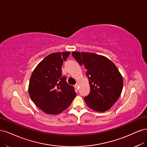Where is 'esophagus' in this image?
Segmentation results:
<instances>
[{
	"label": "esophagus",
	"instance_id": "obj_1",
	"mask_svg": "<svg viewBox=\"0 0 147 147\" xmlns=\"http://www.w3.org/2000/svg\"><path fill=\"white\" fill-rule=\"evenodd\" d=\"M78 87H79V85L77 84H76L75 85V87L76 88H78Z\"/></svg>",
	"mask_w": 147,
	"mask_h": 147
}]
</instances>
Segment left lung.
I'll list each match as a JSON object with an SVG mask.
<instances>
[{
  "label": "left lung",
  "instance_id": "obj_1",
  "mask_svg": "<svg viewBox=\"0 0 147 147\" xmlns=\"http://www.w3.org/2000/svg\"><path fill=\"white\" fill-rule=\"evenodd\" d=\"M72 55L87 69L90 92L84 97L87 105L93 111L105 112L120 97L123 81L115 64L105 56L90 53L73 52Z\"/></svg>",
  "mask_w": 147,
  "mask_h": 147
}]
</instances>
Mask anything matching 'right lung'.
I'll return each mask as SVG.
<instances>
[{
  "label": "right lung",
  "mask_w": 147,
  "mask_h": 147,
  "mask_svg": "<svg viewBox=\"0 0 147 147\" xmlns=\"http://www.w3.org/2000/svg\"><path fill=\"white\" fill-rule=\"evenodd\" d=\"M69 52L52 53L36 66L30 79L29 93L32 101L46 113L59 114L76 96L74 88L66 82L61 67Z\"/></svg>",
  "instance_id": "add662e5"
}]
</instances>
